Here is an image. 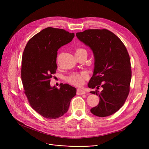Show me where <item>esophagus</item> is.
<instances>
[{
  "mask_svg": "<svg viewBox=\"0 0 149 149\" xmlns=\"http://www.w3.org/2000/svg\"><path fill=\"white\" fill-rule=\"evenodd\" d=\"M86 92L83 89H78L77 91V95H83L85 94Z\"/></svg>",
  "mask_w": 149,
  "mask_h": 149,
  "instance_id": "1",
  "label": "esophagus"
}]
</instances>
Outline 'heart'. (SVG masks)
I'll return each instance as SVG.
<instances>
[{
  "label": "heart",
  "mask_w": 149,
  "mask_h": 149,
  "mask_svg": "<svg viewBox=\"0 0 149 149\" xmlns=\"http://www.w3.org/2000/svg\"><path fill=\"white\" fill-rule=\"evenodd\" d=\"M82 51H86L83 48H78L75 50V54L79 53ZM88 77V76L87 73L85 72H81L80 73L75 72L69 75L67 77L66 80L68 82H69L70 84H73L74 86H81L83 84L84 80L85 79H86Z\"/></svg>",
  "instance_id": "1"
}]
</instances>
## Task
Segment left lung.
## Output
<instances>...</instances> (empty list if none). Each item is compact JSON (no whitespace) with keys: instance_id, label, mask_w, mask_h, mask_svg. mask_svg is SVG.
Here are the masks:
<instances>
[{"instance_id":"8db88e82","label":"left lung","mask_w":149,"mask_h":149,"mask_svg":"<svg viewBox=\"0 0 149 149\" xmlns=\"http://www.w3.org/2000/svg\"><path fill=\"white\" fill-rule=\"evenodd\" d=\"M76 36L89 47L94 56V70L88 87L98 88L101 85L103 88L100 93L91 92L100 97L99 104L91 112L100 117L111 115L123 106L130 91L131 65L126 46L106 29H87Z\"/></svg>"}]
</instances>
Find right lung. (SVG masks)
<instances>
[{"instance_id":"1","label":"right lung","mask_w":149,"mask_h":149,"mask_svg":"<svg viewBox=\"0 0 149 149\" xmlns=\"http://www.w3.org/2000/svg\"><path fill=\"white\" fill-rule=\"evenodd\" d=\"M74 36L65 29L46 28L30 39L23 51L21 79L24 92L31 107L45 118L56 119L65 114L76 95V88L68 84H60V89L50 85L57 68V51Z\"/></svg>"}]
</instances>
